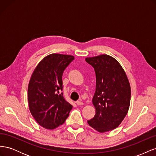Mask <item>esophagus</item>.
<instances>
[{"label": "esophagus", "instance_id": "34e87169", "mask_svg": "<svg viewBox=\"0 0 156 156\" xmlns=\"http://www.w3.org/2000/svg\"><path fill=\"white\" fill-rule=\"evenodd\" d=\"M76 104L77 105H83V103L82 102V101L81 100H78V101H76Z\"/></svg>", "mask_w": 156, "mask_h": 156}]
</instances>
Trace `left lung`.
Returning a JSON list of instances; mask_svg holds the SVG:
<instances>
[{"mask_svg": "<svg viewBox=\"0 0 156 156\" xmlns=\"http://www.w3.org/2000/svg\"><path fill=\"white\" fill-rule=\"evenodd\" d=\"M96 73V92L92 103L96 115L88 124L100 133L110 131L122 123L128 112L131 87L120 64L107 55L87 57Z\"/></svg>", "mask_w": 156, "mask_h": 156, "instance_id": "8db88e82", "label": "left lung"}]
</instances>
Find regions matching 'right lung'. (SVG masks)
<instances>
[{
    "label": "right lung",
    "instance_id": "right-lung-1",
    "mask_svg": "<svg viewBox=\"0 0 156 156\" xmlns=\"http://www.w3.org/2000/svg\"><path fill=\"white\" fill-rule=\"evenodd\" d=\"M72 55L53 53L37 65L28 86V103L32 116L41 127L54 129L62 125L73 107L62 92V74Z\"/></svg>",
    "mask_w": 156,
    "mask_h": 156
}]
</instances>
